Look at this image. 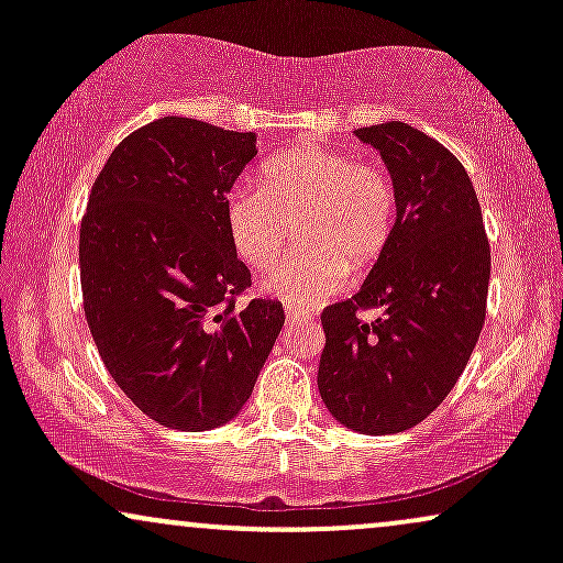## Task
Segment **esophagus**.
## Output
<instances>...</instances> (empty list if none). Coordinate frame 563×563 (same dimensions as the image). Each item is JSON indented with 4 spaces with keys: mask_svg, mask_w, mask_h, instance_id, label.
I'll return each instance as SVG.
<instances>
[{
    "mask_svg": "<svg viewBox=\"0 0 563 563\" xmlns=\"http://www.w3.org/2000/svg\"><path fill=\"white\" fill-rule=\"evenodd\" d=\"M286 320H288V325H299V322H312L314 314L309 312V309H301V307H294V303H288Z\"/></svg>",
    "mask_w": 563,
    "mask_h": 563,
    "instance_id": "obj_1",
    "label": "esophagus"
}]
</instances>
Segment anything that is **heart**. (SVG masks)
Segmentation results:
<instances>
[{"mask_svg": "<svg viewBox=\"0 0 563 563\" xmlns=\"http://www.w3.org/2000/svg\"><path fill=\"white\" fill-rule=\"evenodd\" d=\"M397 217L389 172L320 145L288 147L262 166L260 187H235L224 203L238 256L267 269L299 232V251L264 277V290L314 307L384 254Z\"/></svg>", "mask_w": 563, "mask_h": 563, "instance_id": "heart-1", "label": "heart"}]
</instances>
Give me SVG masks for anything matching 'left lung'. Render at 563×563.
Masks as SVG:
<instances>
[{"mask_svg":"<svg viewBox=\"0 0 563 563\" xmlns=\"http://www.w3.org/2000/svg\"><path fill=\"white\" fill-rule=\"evenodd\" d=\"M397 192L384 254L352 299L322 312L318 389L328 412L360 434H397L448 397L479 341L489 243L466 169L402 121L357 129ZM363 308L382 314L367 323Z\"/></svg>","mask_w":563,"mask_h":563,"instance_id":"left-lung-1","label":"left lung"}]
</instances>
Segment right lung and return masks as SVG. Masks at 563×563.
Listing matches in <instances>:
<instances>
[{
    "label": "right lung",
    "mask_w": 563,
    "mask_h": 563,
    "mask_svg": "<svg viewBox=\"0 0 563 563\" xmlns=\"http://www.w3.org/2000/svg\"><path fill=\"white\" fill-rule=\"evenodd\" d=\"M254 132L164 115L108 156L79 232L84 314L119 389L161 426L209 431L254 391L286 314L251 286L224 222Z\"/></svg>",
    "instance_id": "1"
}]
</instances>
